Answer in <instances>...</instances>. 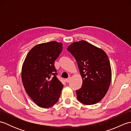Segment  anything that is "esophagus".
Wrapping results in <instances>:
<instances>
[{"instance_id":"esophagus-1","label":"esophagus","mask_w":131,"mask_h":131,"mask_svg":"<svg viewBox=\"0 0 131 131\" xmlns=\"http://www.w3.org/2000/svg\"><path fill=\"white\" fill-rule=\"evenodd\" d=\"M70 78H68L66 79H65V81H66V83H68V82H69V81H70Z\"/></svg>"}]
</instances>
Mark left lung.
Wrapping results in <instances>:
<instances>
[{"label": "left lung", "mask_w": 131, "mask_h": 131, "mask_svg": "<svg viewBox=\"0 0 131 131\" xmlns=\"http://www.w3.org/2000/svg\"><path fill=\"white\" fill-rule=\"evenodd\" d=\"M75 58L81 75V88L77 90V99L82 104H95L104 98L112 80V69L106 53L85 40L68 47Z\"/></svg>", "instance_id": "8db88e82"}]
</instances>
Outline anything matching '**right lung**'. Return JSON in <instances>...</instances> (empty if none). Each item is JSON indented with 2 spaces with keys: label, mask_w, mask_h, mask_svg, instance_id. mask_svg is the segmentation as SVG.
<instances>
[{
  "label": "right lung",
  "mask_w": 131,
  "mask_h": 131,
  "mask_svg": "<svg viewBox=\"0 0 131 131\" xmlns=\"http://www.w3.org/2000/svg\"><path fill=\"white\" fill-rule=\"evenodd\" d=\"M62 51V43L52 41L35 46L23 63L21 78L27 94L38 106L55 104L63 87L56 77L54 61Z\"/></svg>",
  "instance_id": "obj_1"
}]
</instances>
